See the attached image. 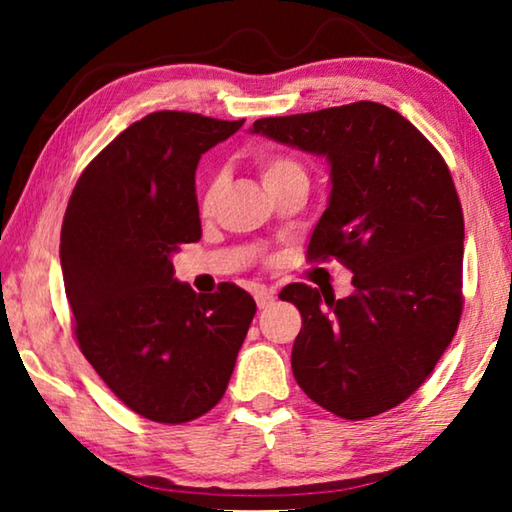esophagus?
<instances>
[{
	"mask_svg": "<svg viewBox=\"0 0 512 512\" xmlns=\"http://www.w3.org/2000/svg\"><path fill=\"white\" fill-rule=\"evenodd\" d=\"M273 300H275L273 289H266V287H257V289H255V302H257L259 309L271 307Z\"/></svg>",
	"mask_w": 512,
	"mask_h": 512,
	"instance_id": "obj_1",
	"label": "esophagus"
}]
</instances>
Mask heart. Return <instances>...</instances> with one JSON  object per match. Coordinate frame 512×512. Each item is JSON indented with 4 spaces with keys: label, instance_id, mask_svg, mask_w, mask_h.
Returning a JSON list of instances; mask_svg holds the SVG:
<instances>
[{
    "label": "heart",
    "instance_id": "obj_1",
    "mask_svg": "<svg viewBox=\"0 0 512 512\" xmlns=\"http://www.w3.org/2000/svg\"><path fill=\"white\" fill-rule=\"evenodd\" d=\"M259 173H262L264 185H268V183H275V180H280V178L298 176V173H305V171H302V167L296 160L287 158V155H266V158L259 160ZM221 189H223V178L216 173V176L207 180V185L203 189L201 210L205 214H210L214 210L216 201H219Z\"/></svg>",
    "mask_w": 512,
    "mask_h": 512
}]
</instances>
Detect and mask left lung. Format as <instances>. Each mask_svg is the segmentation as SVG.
<instances>
[{"label": "left lung", "instance_id": "1", "mask_svg": "<svg viewBox=\"0 0 512 512\" xmlns=\"http://www.w3.org/2000/svg\"><path fill=\"white\" fill-rule=\"evenodd\" d=\"M250 133L327 160L332 189L307 255L354 273L341 300L307 284L280 293L302 316L293 377L345 420L393 409L431 375L461 320L465 228L443 155L375 101L257 119Z\"/></svg>", "mask_w": 512, "mask_h": 512}]
</instances>
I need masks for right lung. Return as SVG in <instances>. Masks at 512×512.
<instances>
[{"label":"right lung","mask_w":512,"mask_h":512,"mask_svg":"<svg viewBox=\"0 0 512 512\" xmlns=\"http://www.w3.org/2000/svg\"><path fill=\"white\" fill-rule=\"evenodd\" d=\"M244 126L160 110L94 158L69 198L60 266L85 359L128 409L183 424L228 388L257 305L237 284L196 293L171 255L201 239L196 167Z\"/></svg>","instance_id":"add662e5"}]
</instances>
